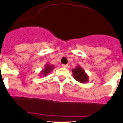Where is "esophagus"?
I'll list each match as a JSON object with an SVG mask.
<instances>
[{"label":"esophagus","mask_w":123,"mask_h":123,"mask_svg":"<svg viewBox=\"0 0 123 123\" xmlns=\"http://www.w3.org/2000/svg\"><path fill=\"white\" fill-rule=\"evenodd\" d=\"M62 67L63 68H67L68 67V65L67 64H62Z\"/></svg>","instance_id":"34e87169"}]
</instances>
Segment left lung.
<instances>
[{"label":"left lung","mask_w":123,"mask_h":123,"mask_svg":"<svg viewBox=\"0 0 123 123\" xmlns=\"http://www.w3.org/2000/svg\"><path fill=\"white\" fill-rule=\"evenodd\" d=\"M73 76L74 79L80 83H86L89 81V77L87 74L85 72L80 66H77L75 68L72 69Z\"/></svg>","instance_id":"1"}]
</instances>
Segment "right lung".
Wrapping results in <instances>:
<instances>
[{
    "instance_id": "obj_1",
    "label": "right lung",
    "mask_w": 123,
    "mask_h": 123,
    "mask_svg": "<svg viewBox=\"0 0 123 123\" xmlns=\"http://www.w3.org/2000/svg\"><path fill=\"white\" fill-rule=\"evenodd\" d=\"M54 68H55V66L53 65V64H46L45 66H44V69H42V71H41L39 75L43 76V77H46V76H47V75L54 69Z\"/></svg>"
}]
</instances>
